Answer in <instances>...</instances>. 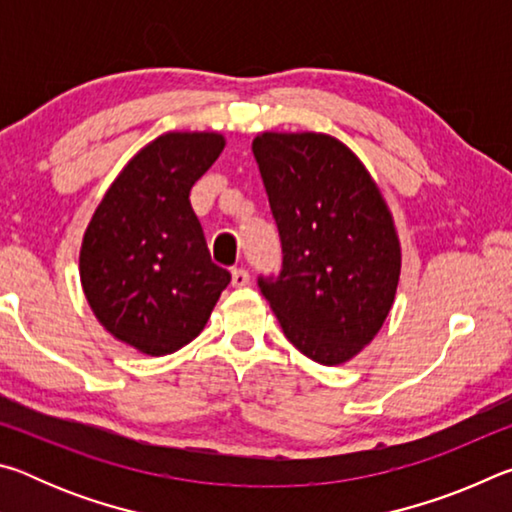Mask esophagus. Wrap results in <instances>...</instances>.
I'll use <instances>...</instances> for the list:
<instances>
[{"label": "esophagus", "mask_w": 512, "mask_h": 512, "mask_svg": "<svg viewBox=\"0 0 512 512\" xmlns=\"http://www.w3.org/2000/svg\"><path fill=\"white\" fill-rule=\"evenodd\" d=\"M250 282V273L246 268H232V287H246Z\"/></svg>", "instance_id": "obj_1"}]
</instances>
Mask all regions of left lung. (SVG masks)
I'll use <instances>...</instances> for the list:
<instances>
[{"instance_id": "left-lung-1", "label": "left lung", "mask_w": 512, "mask_h": 512, "mask_svg": "<svg viewBox=\"0 0 512 512\" xmlns=\"http://www.w3.org/2000/svg\"><path fill=\"white\" fill-rule=\"evenodd\" d=\"M253 155L282 241L259 275L287 339L323 366L352 359L384 325L400 280V241L370 173L320 133H262Z\"/></svg>"}]
</instances>
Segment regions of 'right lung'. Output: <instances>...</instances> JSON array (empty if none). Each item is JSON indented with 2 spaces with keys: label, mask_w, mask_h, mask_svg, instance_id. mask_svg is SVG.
<instances>
[{
  "label": "right lung",
  "mask_w": 512,
  "mask_h": 512,
  "mask_svg": "<svg viewBox=\"0 0 512 512\" xmlns=\"http://www.w3.org/2000/svg\"><path fill=\"white\" fill-rule=\"evenodd\" d=\"M223 146L216 133L158 137L126 164L85 230L81 282L94 316L151 357L196 339L230 284L189 203Z\"/></svg>",
  "instance_id": "obj_1"
}]
</instances>
